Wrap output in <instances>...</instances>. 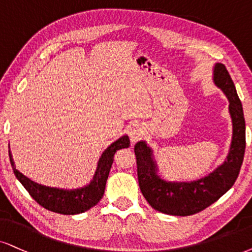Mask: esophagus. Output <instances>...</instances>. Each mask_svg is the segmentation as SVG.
Returning <instances> with one entry per match:
<instances>
[{"label":"esophagus","mask_w":252,"mask_h":252,"mask_svg":"<svg viewBox=\"0 0 252 252\" xmlns=\"http://www.w3.org/2000/svg\"><path fill=\"white\" fill-rule=\"evenodd\" d=\"M142 136H143V128L139 126V124H133L131 128L129 129V137L133 144H135L137 141H139Z\"/></svg>","instance_id":"1"}]
</instances>
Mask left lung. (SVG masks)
<instances>
[{
    "mask_svg": "<svg viewBox=\"0 0 252 252\" xmlns=\"http://www.w3.org/2000/svg\"><path fill=\"white\" fill-rule=\"evenodd\" d=\"M213 82L228 98L232 124L231 142L224 161L195 180H168L159 173L154 150L145 141L135 145L139 189L149 205L167 215L189 216L203 211L231 189L240 173L245 151V121L236 88L223 63L213 67Z\"/></svg>",
    "mask_w": 252,
    "mask_h": 252,
    "instance_id": "obj_1",
    "label": "left lung"
}]
</instances>
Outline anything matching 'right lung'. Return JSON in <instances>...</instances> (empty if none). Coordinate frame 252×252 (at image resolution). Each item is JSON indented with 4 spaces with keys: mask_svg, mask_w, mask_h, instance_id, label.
<instances>
[{
    "mask_svg": "<svg viewBox=\"0 0 252 252\" xmlns=\"http://www.w3.org/2000/svg\"><path fill=\"white\" fill-rule=\"evenodd\" d=\"M129 145L130 139L128 135L121 136L119 139L111 143L98 158L96 170L89 184L78 189H60L37 183L16 168L10 150L9 158L16 178L40 206L59 214L75 215L87 212L92 207L97 205L106 189V183L114 161V155L120 149L129 148Z\"/></svg>",
    "mask_w": 252,
    "mask_h": 252,
    "instance_id": "obj_1",
    "label": "right lung"
}]
</instances>
